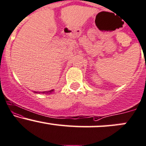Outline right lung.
<instances>
[{
	"label": "right lung",
	"instance_id": "1",
	"mask_svg": "<svg viewBox=\"0 0 146 146\" xmlns=\"http://www.w3.org/2000/svg\"><path fill=\"white\" fill-rule=\"evenodd\" d=\"M53 92H54V89H52V90L48 91H43V92H36V91H34V93H35V94H41V93H42V94H52Z\"/></svg>",
	"mask_w": 146,
	"mask_h": 146
}]
</instances>
